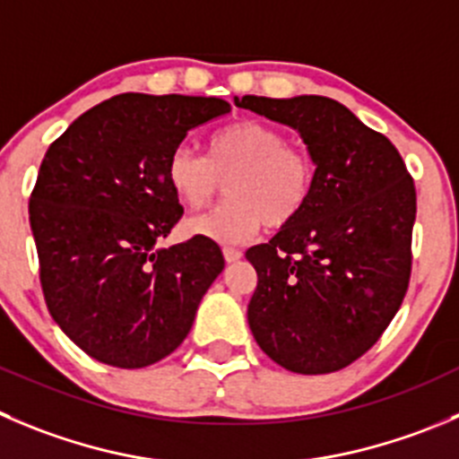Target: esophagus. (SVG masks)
<instances>
[{
	"instance_id": "34e87169",
	"label": "esophagus",
	"mask_w": 459,
	"mask_h": 459,
	"mask_svg": "<svg viewBox=\"0 0 459 459\" xmlns=\"http://www.w3.org/2000/svg\"><path fill=\"white\" fill-rule=\"evenodd\" d=\"M222 256H225L227 264H234V261L241 259V250H237V247H222Z\"/></svg>"
}]
</instances>
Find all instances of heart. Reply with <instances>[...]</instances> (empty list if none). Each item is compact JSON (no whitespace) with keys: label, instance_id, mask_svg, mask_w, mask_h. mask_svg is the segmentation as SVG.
I'll return each mask as SVG.
<instances>
[{"label":"heart","instance_id":"b5f03b06","mask_svg":"<svg viewBox=\"0 0 459 459\" xmlns=\"http://www.w3.org/2000/svg\"><path fill=\"white\" fill-rule=\"evenodd\" d=\"M316 160L286 133L255 119L218 128L204 142V157L176 151L167 164V185L189 212L209 207L221 182L227 203L185 222L186 234L216 243H243L259 227L292 222L316 189Z\"/></svg>","mask_w":459,"mask_h":459}]
</instances>
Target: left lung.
<instances>
[{
  "label": "left lung",
  "instance_id": "left-lung-1",
  "mask_svg": "<svg viewBox=\"0 0 459 459\" xmlns=\"http://www.w3.org/2000/svg\"><path fill=\"white\" fill-rule=\"evenodd\" d=\"M302 134L316 160L304 212L250 247L247 322L274 363L298 374L347 368L399 311L412 270L417 191L399 151L326 96L234 99Z\"/></svg>",
  "mask_w": 459,
  "mask_h": 459
}]
</instances>
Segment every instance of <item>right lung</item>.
Listing matches in <instances>:
<instances>
[{"mask_svg": "<svg viewBox=\"0 0 459 459\" xmlns=\"http://www.w3.org/2000/svg\"><path fill=\"white\" fill-rule=\"evenodd\" d=\"M232 110L213 96L119 94L49 146L29 200L56 325L99 363L139 369L176 351L225 268L218 243L157 247L182 218L167 164L186 133Z\"/></svg>", "mask_w": 459, "mask_h": 459, "instance_id": "right-lung-1", "label": "right lung"}]
</instances>
